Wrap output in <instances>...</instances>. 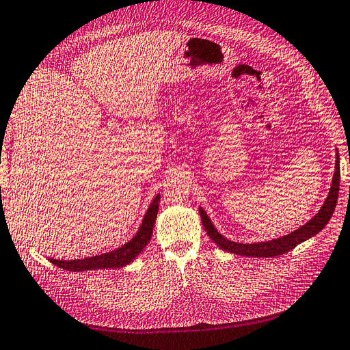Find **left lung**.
I'll return each mask as SVG.
<instances>
[{
	"label": "left lung",
	"instance_id": "left-lung-1",
	"mask_svg": "<svg viewBox=\"0 0 350 350\" xmlns=\"http://www.w3.org/2000/svg\"><path fill=\"white\" fill-rule=\"evenodd\" d=\"M338 189H340V158H338V152H337L336 153V172H334V176H332L331 188L328 192V197H327V200H325L319 212L316 213L307 224L299 226L298 230L292 231L291 234L282 235V237H279V239L258 241V243H239V241L228 240L215 228V225L212 221H210V217L207 216L206 210L202 207H200L198 210H200L202 226H204V230L207 231L208 237L212 239L222 250L230 252V254H234V255L249 256V258H274V256L286 254V252L298 246L299 243L312 239L313 235L321 232L325 228V225L329 222V219L336 210Z\"/></svg>",
	"mask_w": 350,
	"mask_h": 350
}]
</instances>
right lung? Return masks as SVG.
Here are the masks:
<instances>
[{
    "instance_id": "1",
    "label": "right lung",
    "mask_w": 350,
    "mask_h": 350,
    "mask_svg": "<svg viewBox=\"0 0 350 350\" xmlns=\"http://www.w3.org/2000/svg\"><path fill=\"white\" fill-rule=\"evenodd\" d=\"M159 201H161V195L158 193L157 197L152 200L148 212H146L143 217L140 228H138L134 237L131 240H128L125 245H122L110 252H105V254L82 258V259H71V261H65V259L61 261V259L51 258V262L55 264L56 267L64 268V270L75 271V273L89 271V270H104V268H109L110 270V268H120L131 264L150 241L153 225H155L157 215H158Z\"/></svg>"
}]
</instances>
